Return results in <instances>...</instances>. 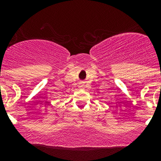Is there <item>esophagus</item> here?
<instances>
[{"instance_id":"obj_1","label":"esophagus","mask_w":161,"mask_h":161,"mask_svg":"<svg viewBox=\"0 0 161 161\" xmlns=\"http://www.w3.org/2000/svg\"><path fill=\"white\" fill-rule=\"evenodd\" d=\"M78 88H79V89H84V88H85V86H84L83 83H80V84L78 85Z\"/></svg>"}]
</instances>
